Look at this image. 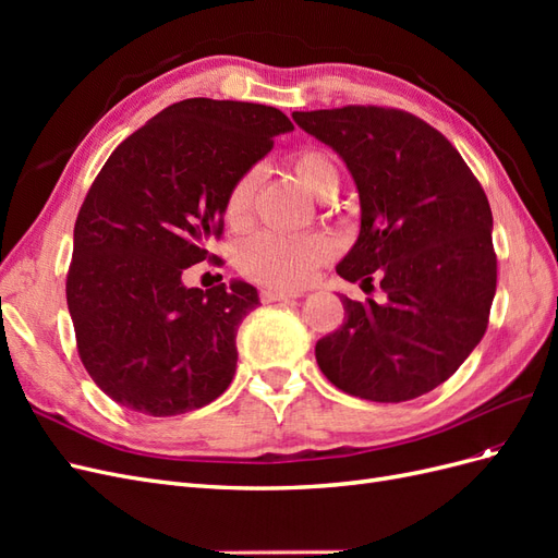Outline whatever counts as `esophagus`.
<instances>
[{
    "mask_svg": "<svg viewBox=\"0 0 558 558\" xmlns=\"http://www.w3.org/2000/svg\"><path fill=\"white\" fill-rule=\"evenodd\" d=\"M300 291H279V289H263L260 300L263 302H286V300H295L300 298Z\"/></svg>",
    "mask_w": 558,
    "mask_h": 558,
    "instance_id": "obj_1",
    "label": "esophagus"
}]
</instances>
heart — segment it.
Wrapping results in <instances>:
<instances>
[{
	"label": "heart",
	"mask_w": 558,
	"mask_h": 558,
	"mask_svg": "<svg viewBox=\"0 0 558 558\" xmlns=\"http://www.w3.org/2000/svg\"><path fill=\"white\" fill-rule=\"evenodd\" d=\"M291 170L302 189L318 199H330L340 191V170L320 148H302L289 158ZM258 174L246 172L234 181L226 197V221L242 228L248 221ZM332 256V242L324 234H277L258 232L238 248L240 272L258 283L298 289L307 283L314 269Z\"/></svg>",
	"instance_id": "b5f03b06"
}]
</instances>
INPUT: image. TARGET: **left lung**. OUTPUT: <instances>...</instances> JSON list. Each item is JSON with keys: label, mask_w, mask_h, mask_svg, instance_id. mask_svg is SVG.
Returning a JSON list of instances; mask_svg holds the SVG:
<instances>
[{"label": "left lung", "mask_w": 558, "mask_h": 558, "mask_svg": "<svg viewBox=\"0 0 558 558\" xmlns=\"http://www.w3.org/2000/svg\"><path fill=\"white\" fill-rule=\"evenodd\" d=\"M293 121L342 158L361 199V232L337 275L386 300H351L316 342L337 388L404 402L447 381L486 332L496 295L494 216L445 134L381 107L295 111Z\"/></svg>", "instance_id": "8db88e82"}]
</instances>
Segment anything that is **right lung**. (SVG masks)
<instances>
[{"label": "right lung", "instance_id": "1", "mask_svg": "<svg viewBox=\"0 0 558 558\" xmlns=\"http://www.w3.org/2000/svg\"><path fill=\"white\" fill-rule=\"evenodd\" d=\"M293 130L279 109L193 97L162 109L118 146L74 226L66 307L93 381L123 408L177 416L221 396L234 337L260 305L256 286H183L209 258L226 197Z\"/></svg>", "mask_w": 558, "mask_h": 558}]
</instances>
